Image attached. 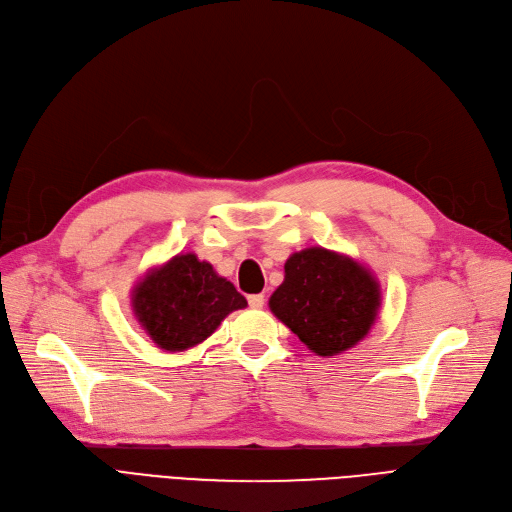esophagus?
<instances>
[{
    "label": "esophagus",
    "instance_id": "34e87169",
    "mask_svg": "<svg viewBox=\"0 0 512 512\" xmlns=\"http://www.w3.org/2000/svg\"><path fill=\"white\" fill-rule=\"evenodd\" d=\"M248 304H250L252 308H262V306H264V296H262V294L248 296Z\"/></svg>",
    "mask_w": 512,
    "mask_h": 512
}]
</instances>
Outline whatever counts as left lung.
Here are the masks:
<instances>
[{
    "label": "left lung",
    "instance_id": "obj_1",
    "mask_svg": "<svg viewBox=\"0 0 512 512\" xmlns=\"http://www.w3.org/2000/svg\"><path fill=\"white\" fill-rule=\"evenodd\" d=\"M271 312L319 356L354 348L371 331L381 291L371 271L344 254L306 248L285 262Z\"/></svg>",
    "mask_w": 512,
    "mask_h": 512
}]
</instances>
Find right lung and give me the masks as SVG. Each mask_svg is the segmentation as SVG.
Instances as JSON below:
<instances>
[{
    "mask_svg": "<svg viewBox=\"0 0 512 512\" xmlns=\"http://www.w3.org/2000/svg\"><path fill=\"white\" fill-rule=\"evenodd\" d=\"M131 296L139 325L166 352L202 344L229 312L248 306L235 285L196 254H177L152 269Z\"/></svg>",
    "mask_w": 512,
    "mask_h": 512,
    "instance_id": "obj_1",
    "label": "right lung"
}]
</instances>
